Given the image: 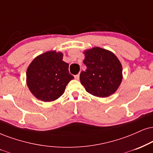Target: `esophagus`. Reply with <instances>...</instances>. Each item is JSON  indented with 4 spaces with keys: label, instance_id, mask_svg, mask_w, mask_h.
<instances>
[{
    "label": "esophagus",
    "instance_id": "1",
    "mask_svg": "<svg viewBox=\"0 0 153 153\" xmlns=\"http://www.w3.org/2000/svg\"><path fill=\"white\" fill-rule=\"evenodd\" d=\"M74 78H75V79H76V80L79 79V74H77V75H76V76H74Z\"/></svg>",
    "mask_w": 153,
    "mask_h": 153
}]
</instances>
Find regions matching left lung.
Returning a JSON list of instances; mask_svg holds the SVG:
<instances>
[{
  "label": "left lung",
  "instance_id": "left-lung-1",
  "mask_svg": "<svg viewBox=\"0 0 153 153\" xmlns=\"http://www.w3.org/2000/svg\"><path fill=\"white\" fill-rule=\"evenodd\" d=\"M84 54L86 69L81 72L80 82L86 91L99 98L114 94L123 79V68L118 57L99 47L84 50Z\"/></svg>",
  "mask_w": 153,
  "mask_h": 153
}]
</instances>
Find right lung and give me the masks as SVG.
Returning a JSON list of instances; mask_svg holds the SVG:
<instances>
[{
  "mask_svg": "<svg viewBox=\"0 0 153 153\" xmlns=\"http://www.w3.org/2000/svg\"><path fill=\"white\" fill-rule=\"evenodd\" d=\"M73 79L69 64L63 61V53L54 50L37 56L26 71L28 88L34 97L44 102L59 99Z\"/></svg>",
  "mask_w": 153,
  "mask_h": 153,
  "instance_id": "obj_1",
  "label": "right lung"
}]
</instances>
